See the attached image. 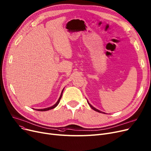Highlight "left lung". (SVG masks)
Instances as JSON below:
<instances>
[{
	"label": "left lung",
	"instance_id": "obj_1",
	"mask_svg": "<svg viewBox=\"0 0 151 151\" xmlns=\"http://www.w3.org/2000/svg\"><path fill=\"white\" fill-rule=\"evenodd\" d=\"M88 101V100H87ZM88 104H89V105L91 106V108L92 109H93L94 111H97V112H99V113H104V114H106L105 113H104V112H102V111H100V110H99V109H96V108H94L92 105H91L90 104H89V102L88 101Z\"/></svg>",
	"mask_w": 151,
	"mask_h": 151
}]
</instances>
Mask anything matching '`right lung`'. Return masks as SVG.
I'll use <instances>...</instances> for the list:
<instances>
[{
    "mask_svg": "<svg viewBox=\"0 0 151 151\" xmlns=\"http://www.w3.org/2000/svg\"><path fill=\"white\" fill-rule=\"evenodd\" d=\"M64 88H63V89H62V92H61V93H60V97H59V98L58 100L57 101V102L55 103V104L54 105H52V106H50V107H48V108H43V109H35V110L40 111H48V110H50V109H53V108H54L56 107V106L58 105V104H59V101H60V99H61V97H62V93H63V90H64Z\"/></svg>",
    "mask_w": 151,
    "mask_h": 151,
    "instance_id": "obj_1",
    "label": "right lung"
}]
</instances>
